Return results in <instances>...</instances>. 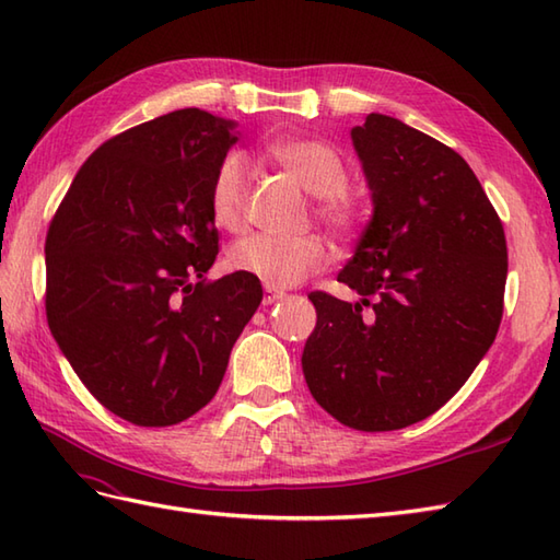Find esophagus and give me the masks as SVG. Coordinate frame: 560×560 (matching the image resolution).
I'll return each instance as SVG.
<instances>
[{
    "label": "esophagus",
    "instance_id": "1",
    "mask_svg": "<svg viewBox=\"0 0 560 560\" xmlns=\"http://www.w3.org/2000/svg\"><path fill=\"white\" fill-rule=\"evenodd\" d=\"M283 299H287V293L279 291V289L265 287V293H261V303H265V305H271V303H277V301H283Z\"/></svg>",
    "mask_w": 560,
    "mask_h": 560
}]
</instances>
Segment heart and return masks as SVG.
<instances>
[{"label":"heart","instance_id":"b5f03b06","mask_svg":"<svg viewBox=\"0 0 560 560\" xmlns=\"http://www.w3.org/2000/svg\"><path fill=\"white\" fill-rule=\"evenodd\" d=\"M269 159L289 173L305 192L315 195V217L335 233H349L359 225V201L347 189L349 171L341 153L319 139H283L267 149ZM249 165L243 153L231 151L219 161L209 185V211L219 229H241L247 201ZM327 247L323 237H273L249 235L229 253V265L257 279L269 289H291L325 267Z\"/></svg>","mask_w":560,"mask_h":560}]
</instances>
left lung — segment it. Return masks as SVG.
I'll use <instances>...</instances> for the list:
<instances>
[{
  "label": "left lung",
  "mask_w": 560,
  "mask_h": 560,
  "mask_svg": "<svg viewBox=\"0 0 560 560\" xmlns=\"http://www.w3.org/2000/svg\"><path fill=\"white\" fill-rule=\"evenodd\" d=\"M373 197L339 281L325 291L303 375L327 413L355 431H397L435 413L491 349L503 317V223L457 151L387 115L351 129ZM372 313L362 315V305Z\"/></svg>",
  "instance_id": "1"
}]
</instances>
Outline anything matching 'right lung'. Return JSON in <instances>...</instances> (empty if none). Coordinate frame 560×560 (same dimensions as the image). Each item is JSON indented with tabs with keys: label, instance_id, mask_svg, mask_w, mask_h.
Returning <instances> with one entry per match:
<instances>
[{
	"label": "right lung",
	"instance_id": "obj_1",
	"mask_svg": "<svg viewBox=\"0 0 560 560\" xmlns=\"http://www.w3.org/2000/svg\"><path fill=\"white\" fill-rule=\"evenodd\" d=\"M233 127L185 108L108 139L47 229V325L91 395L135 425L207 407L261 301L241 271L205 277L219 255L209 185Z\"/></svg>",
	"mask_w": 560,
	"mask_h": 560
}]
</instances>
